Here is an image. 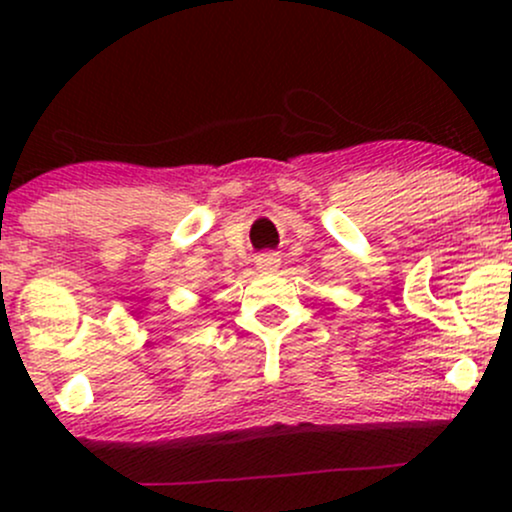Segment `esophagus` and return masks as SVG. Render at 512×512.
<instances>
[{"mask_svg":"<svg viewBox=\"0 0 512 512\" xmlns=\"http://www.w3.org/2000/svg\"><path fill=\"white\" fill-rule=\"evenodd\" d=\"M281 257L274 255V252H264V255L257 257V267L264 269V272H274L276 267H279Z\"/></svg>","mask_w":512,"mask_h":512,"instance_id":"esophagus-1","label":"esophagus"}]
</instances>
